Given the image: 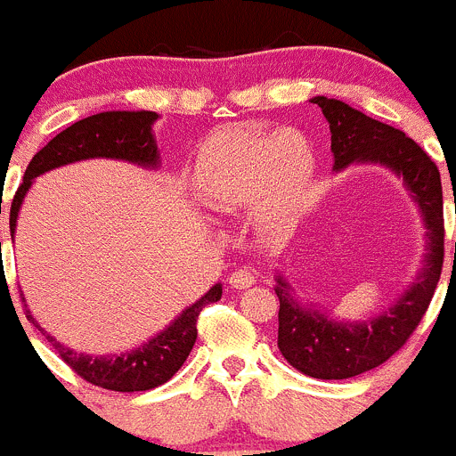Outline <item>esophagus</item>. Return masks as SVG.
I'll list each match as a JSON object with an SVG mask.
<instances>
[{
    "mask_svg": "<svg viewBox=\"0 0 456 456\" xmlns=\"http://www.w3.org/2000/svg\"><path fill=\"white\" fill-rule=\"evenodd\" d=\"M255 281H256L255 273H250V270L246 268L234 270V273L228 277V283L232 288H237V290H246V288H250Z\"/></svg>",
    "mask_w": 456,
    "mask_h": 456,
    "instance_id": "obj_1",
    "label": "esophagus"
}]
</instances>
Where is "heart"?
Returning <instances> with one entry per match:
<instances>
[{
    "label": "heart",
    "mask_w": 456,
    "mask_h": 456,
    "mask_svg": "<svg viewBox=\"0 0 456 456\" xmlns=\"http://www.w3.org/2000/svg\"><path fill=\"white\" fill-rule=\"evenodd\" d=\"M317 155L301 130L232 126L201 143L195 159V188L217 210L255 204L265 219H283L308 197Z\"/></svg>",
    "instance_id": "b5f03b06"
}]
</instances>
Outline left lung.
Returning a JSON list of instances; mask_svg holds the SVG:
<instances>
[{
  "instance_id": "1",
  "label": "left lung",
  "mask_w": 456,
  "mask_h": 456,
  "mask_svg": "<svg viewBox=\"0 0 456 456\" xmlns=\"http://www.w3.org/2000/svg\"><path fill=\"white\" fill-rule=\"evenodd\" d=\"M310 102L322 108L330 124L335 170L354 161L395 170L417 201L428 230L426 259L412 286L387 313L366 322H335L313 308H301L290 297V286L283 277H277V344L283 357L292 368L314 379H350L381 366L403 348L430 305L444 268V191L436 164L408 134L339 99L314 97Z\"/></svg>"
}]
</instances>
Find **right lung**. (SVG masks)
<instances>
[{"instance_id":"1","label":"right lung","mask_w":456,"mask_h":456,"mask_svg":"<svg viewBox=\"0 0 456 456\" xmlns=\"http://www.w3.org/2000/svg\"><path fill=\"white\" fill-rule=\"evenodd\" d=\"M157 117L159 115L151 110H108L75 121L64 133L53 137L30 159L24 173V182L12 197L11 232L15 234L17 215H20L21 201H24L30 183L48 170L73 164V161L94 159V157L124 159L130 164L143 166V168H157L159 151H157L155 137H152V124L157 121ZM219 299H222V283L210 288L200 301L188 305L166 330H161L143 346L128 350V353L102 354V357H90V354L66 348L35 322L30 310H26V317L51 341L61 362L73 368L84 381L115 392H143L166 383L183 366L195 346L200 313L206 305Z\"/></svg>"}]
</instances>
